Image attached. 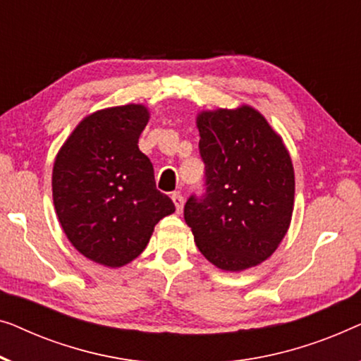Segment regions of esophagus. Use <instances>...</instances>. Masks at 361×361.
I'll return each instance as SVG.
<instances>
[{
  "mask_svg": "<svg viewBox=\"0 0 361 361\" xmlns=\"http://www.w3.org/2000/svg\"><path fill=\"white\" fill-rule=\"evenodd\" d=\"M171 200H173V204L176 207V212H178V214H181L183 206H185V197H183L180 192H173V195H171Z\"/></svg>",
  "mask_w": 361,
  "mask_h": 361,
  "instance_id": "34e87169",
  "label": "esophagus"
}]
</instances>
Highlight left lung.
<instances>
[{"instance_id":"8db88e82","label":"left lung","mask_w":361,"mask_h":361,"mask_svg":"<svg viewBox=\"0 0 361 361\" xmlns=\"http://www.w3.org/2000/svg\"><path fill=\"white\" fill-rule=\"evenodd\" d=\"M206 191L185 204L200 252L226 271L257 267L286 235L294 169L281 137L250 106L196 118Z\"/></svg>"}]
</instances>
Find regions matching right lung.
<instances>
[{"label":"right lung","instance_id":"1","mask_svg":"<svg viewBox=\"0 0 361 361\" xmlns=\"http://www.w3.org/2000/svg\"><path fill=\"white\" fill-rule=\"evenodd\" d=\"M149 118L144 104L96 111L55 157L52 196L60 226L81 255L99 265H128L144 252L157 222L175 212L137 145Z\"/></svg>","mask_w":361,"mask_h":361}]
</instances>
